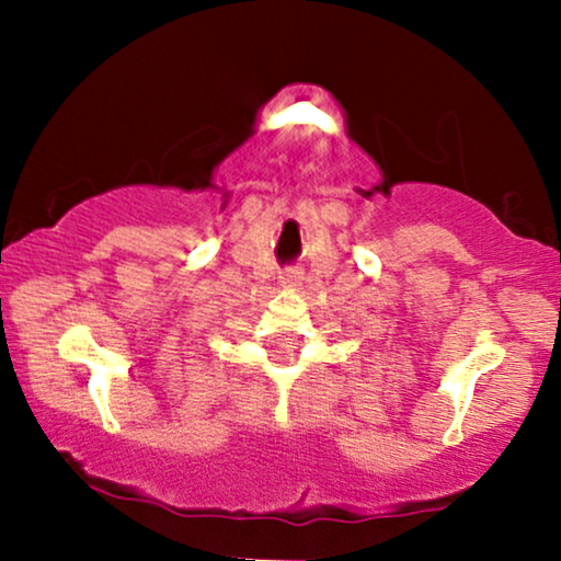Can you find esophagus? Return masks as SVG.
<instances>
[{
    "instance_id": "34e87169",
    "label": "esophagus",
    "mask_w": 561,
    "mask_h": 561,
    "mask_svg": "<svg viewBox=\"0 0 561 561\" xmlns=\"http://www.w3.org/2000/svg\"><path fill=\"white\" fill-rule=\"evenodd\" d=\"M279 282H282V287L298 289L300 282H302V272H300V268H285V272H282V276H279Z\"/></svg>"
}]
</instances>
